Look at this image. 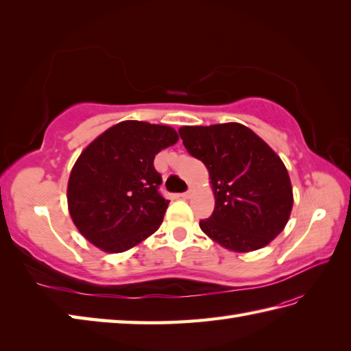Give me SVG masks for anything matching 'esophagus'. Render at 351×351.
<instances>
[{"instance_id": "esophagus-1", "label": "esophagus", "mask_w": 351, "mask_h": 351, "mask_svg": "<svg viewBox=\"0 0 351 351\" xmlns=\"http://www.w3.org/2000/svg\"><path fill=\"white\" fill-rule=\"evenodd\" d=\"M190 195H191V190H187V191L181 193V197H182V199H189V197H190Z\"/></svg>"}]
</instances>
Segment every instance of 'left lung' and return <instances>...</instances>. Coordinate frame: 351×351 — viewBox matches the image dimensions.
Returning <instances> with one entry per match:
<instances>
[{"label":"left lung","mask_w":351,"mask_h":351,"mask_svg":"<svg viewBox=\"0 0 351 351\" xmlns=\"http://www.w3.org/2000/svg\"><path fill=\"white\" fill-rule=\"evenodd\" d=\"M187 152L210 171L215 206L204 232L234 252L264 247L285 228L293 189L285 164L241 123L182 126Z\"/></svg>","instance_id":"8db88e82"}]
</instances>
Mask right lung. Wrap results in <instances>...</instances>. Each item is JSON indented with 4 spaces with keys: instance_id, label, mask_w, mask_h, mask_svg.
I'll return each mask as SVG.
<instances>
[{
    "instance_id": "right-lung-1",
    "label": "right lung",
    "mask_w": 351,
    "mask_h": 351,
    "mask_svg": "<svg viewBox=\"0 0 351 351\" xmlns=\"http://www.w3.org/2000/svg\"><path fill=\"white\" fill-rule=\"evenodd\" d=\"M176 141L170 126L125 121L84 149L68 184L71 217L84 238L119 253L160 228L169 200L160 193L154 160Z\"/></svg>"
}]
</instances>
